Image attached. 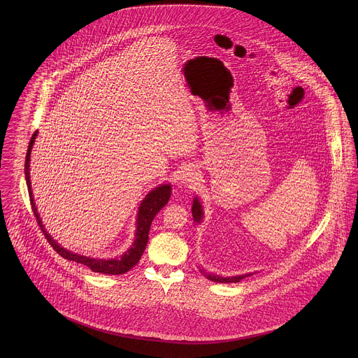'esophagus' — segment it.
Segmentation results:
<instances>
[{
	"instance_id": "obj_1",
	"label": "esophagus",
	"mask_w": 358,
	"mask_h": 358,
	"mask_svg": "<svg viewBox=\"0 0 358 358\" xmlns=\"http://www.w3.org/2000/svg\"><path fill=\"white\" fill-rule=\"evenodd\" d=\"M196 176H197V173H194V171H192V169H187V171H184L182 174H181V184H192V182H194V180H196Z\"/></svg>"
}]
</instances>
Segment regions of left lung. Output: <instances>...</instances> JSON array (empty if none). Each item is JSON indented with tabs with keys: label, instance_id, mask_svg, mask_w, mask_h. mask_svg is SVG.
Returning a JSON list of instances; mask_svg holds the SVG:
<instances>
[{
	"label": "left lung",
	"instance_id": "left-lung-1",
	"mask_svg": "<svg viewBox=\"0 0 358 358\" xmlns=\"http://www.w3.org/2000/svg\"><path fill=\"white\" fill-rule=\"evenodd\" d=\"M192 215H193V220H194L196 224H201L203 219H204V209H203V205L200 203V200H199L197 196L193 199ZM201 273H204L205 276H206L209 280L216 282V283H238L241 279H244V278L251 276V275L255 273H243V275H235V276H220V275H217V273H205L204 270H201Z\"/></svg>",
	"mask_w": 358,
	"mask_h": 358
}]
</instances>
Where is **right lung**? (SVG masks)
I'll return each mask as SVG.
<instances>
[{
	"label": "right lung",
	"mask_w": 358,
	"mask_h": 358,
	"mask_svg": "<svg viewBox=\"0 0 358 358\" xmlns=\"http://www.w3.org/2000/svg\"><path fill=\"white\" fill-rule=\"evenodd\" d=\"M37 136V131H34V136L31 138L29 146H28V152H27V158H25V180H27V185H28V192H29V199H31V204L34 209L36 220L38 222L44 236L48 240V243L53 247V250L60 256H63L67 260H72L80 264H85L88 268H91L94 273H107V275H120V273H127L130 271L136 263L139 262L141 256L143 254L148 240H149V231H150V225L153 222L155 215L168 204L171 194V184H161L159 187L152 189L146 197L142 200V203L138 208V213H136V238L131 244V247L122 254L120 257H114V259H99V257H90V256L79 255L75 254L69 250H66L64 247H62L56 240H53L51 235L47 232V229L44 228V224L40 219V215L37 212V208L34 204V193H32V185H31V176H29V161H31V153H32V148H34V139Z\"/></svg>",
	"instance_id": "obj_1"
}]
</instances>
